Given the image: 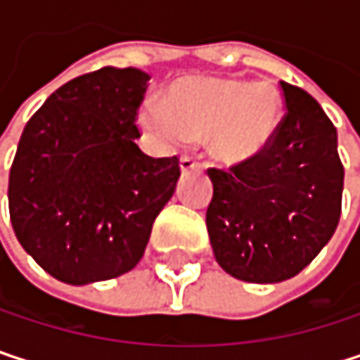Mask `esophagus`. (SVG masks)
<instances>
[{
	"label": "esophagus",
	"instance_id": "34e87169",
	"mask_svg": "<svg viewBox=\"0 0 360 360\" xmlns=\"http://www.w3.org/2000/svg\"><path fill=\"white\" fill-rule=\"evenodd\" d=\"M181 167V173H189V171H200L202 169V165L198 162V160H193L191 156H183L179 162Z\"/></svg>",
	"mask_w": 360,
	"mask_h": 360
}]
</instances>
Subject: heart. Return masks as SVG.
<instances>
[{"mask_svg":"<svg viewBox=\"0 0 360 360\" xmlns=\"http://www.w3.org/2000/svg\"><path fill=\"white\" fill-rule=\"evenodd\" d=\"M281 108V94L271 81L187 77L169 85L165 104L146 98L137 108V127L165 150L208 135L210 154L238 165L271 143Z\"/></svg>","mask_w":360,"mask_h":360,"instance_id":"heart-1","label":"heart"}]
</instances>
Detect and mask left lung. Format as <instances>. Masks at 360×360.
Wrapping results in <instances>:
<instances>
[{"label": "left lung", "mask_w": 360, "mask_h": 360, "mask_svg": "<svg viewBox=\"0 0 360 360\" xmlns=\"http://www.w3.org/2000/svg\"><path fill=\"white\" fill-rule=\"evenodd\" d=\"M285 116L271 143L229 171L208 169L206 227L217 262L231 277L279 283L298 275L331 240L344 167L338 133L315 98L281 81Z\"/></svg>", "instance_id": "8db88e82"}]
</instances>
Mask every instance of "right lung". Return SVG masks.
<instances>
[{"label": "right lung", "mask_w": 360, "mask_h": 360, "mask_svg": "<svg viewBox=\"0 0 360 360\" xmlns=\"http://www.w3.org/2000/svg\"><path fill=\"white\" fill-rule=\"evenodd\" d=\"M150 75L106 66L56 89L27 122L8 202L20 246L51 277L85 285L129 273L173 198L179 158L135 139Z\"/></svg>", "instance_id": "obj_1"}]
</instances>
